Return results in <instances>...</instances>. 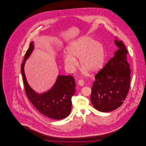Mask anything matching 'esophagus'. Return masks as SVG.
I'll return each mask as SVG.
<instances>
[{
	"label": "esophagus",
	"instance_id": "esophagus-1",
	"mask_svg": "<svg viewBox=\"0 0 146 146\" xmlns=\"http://www.w3.org/2000/svg\"><path fill=\"white\" fill-rule=\"evenodd\" d=\"M84 83V82L83 80L80 79L78 80V85H79L82 86H83Z\"/></svg>",
	"mask_w": 146,
	"mask_h": 146
}]
</instances>
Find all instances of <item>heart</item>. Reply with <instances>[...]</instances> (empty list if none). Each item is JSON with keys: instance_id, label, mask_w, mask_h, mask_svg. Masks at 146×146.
<instances>
[{"instance_id": "obj_1", "label": "heart", "mask_w": 146, "mask_h": 146, "mask_svg": "<svg viewBox=\"0 0 146 146\" xmlns=\"http://www.w3.org/2000/svg\"><path fill=\"white\" fill-rule=\"evenodd\" d=\"M69 54L64 55V63L73 70L78 64L76 58H79L81 68L90 73H95L103 66L105 53L103 45L89 36H83L72 42L67 47Z\"/></svg>"}]
</instances>
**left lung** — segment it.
Masks as SVG:
<instances>
[{
	"label": "left lung",
	"mask_w": 146,
	"mask_h": 146,
	"mask_svg": "<svg viewBox=\"0 0 146 146\" xmlns=\"http://www.w3.org/2000/svg\"><path fill=\"white\" fill-rule=\"evenodd\" d=\"M118 47L113 57L95 76L91 88V101L98 111L109 112L120 107L130 88V69L127 51L121 40H115Z\"/></svg>",
	"instance_id": "obj_1"
}]
</instances>
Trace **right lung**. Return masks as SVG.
<instances>
[{
  "label": "right lung",
  "instance_id": "1",
  "mask_svg": "<svg viewBox=\"0 0 146 146\" xmlns=\"http://www.w3.org/2000/svg\"><path fill=\"white\" fill-rule=\"evenodd\" d=\"M33 49V42H32L21 64L26 95L36 109L43 115L56 120L66 118L71 111V98L76 92L74 79L72 76L58 75L54 85L48 91L42 94L35 92L28 85L24 71L25 62Z\"/></svg>",
  "mask_w": 146,
  "mask_h": 146
}]
</instances>
